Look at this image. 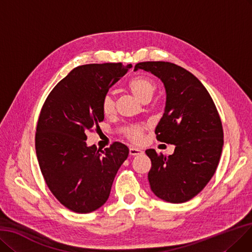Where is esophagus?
Segmentation results:
<instances>
[{
    "instance_id": "1",
    "label": "esophagus",
    "mask_w": 252,
    "mask_h": 252,
    "mask_svg": "<svg viewBox=\"0 0 252 252\" xmlns=\"http://www.w3.org/2000/svg\"><path fill=\"white\" fill-rule=\"evenodd\" d=\"M129 154L131 156H135V155L143 154V151L140 149H137V148H130L129 149Z\"/></svg>"
}]
</instances>
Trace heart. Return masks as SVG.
<instances>
[{"label":"heart","mask_w":252,"mask_h":252,"mask_svg":"<svg viewBox=\"0 0 252 252\" xmlns=\"http://www.w3.org/2000/svg\"><path fill=\"white\" fill-rule=\"evenodd\" d=\"M128 88L131 93L135 96V98L142 103H147L149 100L152 98L156 91V84L153 79L144 75H137L132 77L128 82ZM102 113L106 116H113L116 110V101L114 96L107 93L104 95L102 102H101ZM145 126L133 125L127 127L125 131V136L131 140V142L138 144L142 142L144 137Z\"/></svg>","instance_id":"b5f03b06"}]
</instances>
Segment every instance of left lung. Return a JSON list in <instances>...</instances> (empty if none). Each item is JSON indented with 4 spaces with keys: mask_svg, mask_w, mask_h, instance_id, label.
<instances>
[{
    "mask_svg": "<svg viewBox=\"0 0 252 252\" xmlns=\"http://www.w3.org/2000/svg\"><path fill=\"white\" fill-rule=\"evenodd\" d=\"M161 79L166 92L164 114L155 129L161 143L175 145L173 155L148 149V174L153 193L168 203H185L197 195L216 172L223 146V129L207 89L186 69L169 62L137 63Z\"/></svg>",
    "mask_w": 252,
    "mask_h": 252,
    "instance_id": "8db88e82",
    "label": "left lung"
}]
</instances>
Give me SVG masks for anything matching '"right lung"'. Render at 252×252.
<instances>
[{
  "label": "right lung",
  "instance_id": "right-lung-1",
  "mask_svg": "<svg viewBox=\"0 0 252 252\" xmlns=\"http://www.w3.org/2000/svg\"><path fill=\"white\" fill-rule=\"evenodd\" d=\"M131 67L78 66L52 90L40 112L35 136L39 166L52 193L73 212L90 213L105 204L128 157L129 149L121 143L101 151L86 140L87 132L100 129L104 120V95Z\"/></svg>",
  "mask_w": 252,
  "mask_h": 252
}]
</instances>
